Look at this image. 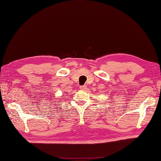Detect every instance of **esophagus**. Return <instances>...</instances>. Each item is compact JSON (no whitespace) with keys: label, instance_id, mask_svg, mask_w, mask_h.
Returning <instances> with one entry per match:
<instances>
[{"label":"esophagus","instance_id":"1","mask_svg":"<svg viewBox=\"0 0 161 161\" xmlns=\"http://www.w3.org/2000/svg\"><path fill=\"white\" fill-rule=\"evenodd\" d=\"M80 89H81V90H82V91H84L85 89H86V85H83V86H80Z\"/></svg>","mask_w":161,"mask_h":161}]
</instances>
